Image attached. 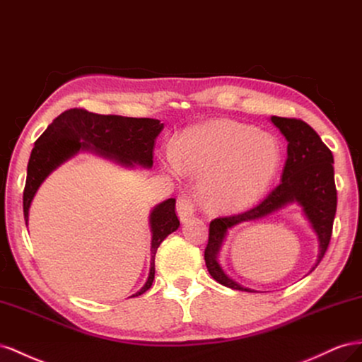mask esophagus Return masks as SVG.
Returning <instances> with one entry per match:
<instances>
[{
  "label": "esophagus",
  "mask_w": 362,
  "mask_h": 362,
  "mask_svg": "<svg viewBox=\"0 0 362 362\" xmlns=\"http://www.w3.org/2000/svg\"><path fill=\"white\" fill-rule=\"evenodd\" d=\"M192 214H194V204L191 199L187 197V195H180L177 199V215L180 216V220L182 221L188 220Z\"/></svg>",
  "instance_id": "34e87169"
}]
</instances>
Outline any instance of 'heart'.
<instances>
[{"label":"heart","mask_w":362,"mask_h":362,"mask_svg":"<svg viewBox=\"0 0 362 362\" xmlns=\"http://www.w3.org/2000/svg\"><path fill=\"white\" fill-rule=\"evenodd\" d=\"M282 159L270 133L230 119H215L182 133L165 162L174 173L202 175L199 191L212 209L230 212L255 203L270 187Z\"/></svg>","instance_id":"heart-1"}]
</instances>
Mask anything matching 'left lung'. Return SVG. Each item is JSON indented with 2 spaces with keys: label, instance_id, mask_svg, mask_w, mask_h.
Masks as SVG:
<instances>
[{
  "label": "left lung",
  "instance_id": "obj_1",
  "mask_svg": "<svg viewBox=\"0 0 362 362\" xmlns=\"http://www.w3.org/2000/svg\"><path fill=\"white\" fill-rule=\"evenodd\" d=\"M272 122L288 141V158L281 183L255 208L238 215L220 216L209 224V240L204 249L206 267L216 282L232 290L252 291L232 281L218 264V252L230 227L244 221L264 218L286 204L298 203L317 233L320 244L318 257L313 270L323 259L332 236L337 212L332 151L325 146L317 132L302 119L272 117Z\"/></svg>",
  "mask_w": 362,
  "mask_h": 362
}]
</instances>
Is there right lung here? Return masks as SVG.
Masks as SVG:
<instances>
[{"mask_svg":"<svg viewBox=\"0 0 362 362\" xmlns=\"http://www.w3.org/2000/svg\"><path fill=\"white\" fill-rule=\"evenodd\" d=\"M163 124L153 118H129L100 115L85 109H68L49 124L37 138L30 154L24 188V218L28 224V209L36 191L49 173L74 156L80 150H92L100 156L113 159L124 167H153L154 141ZM180 221L175 215V199L159 203L150 214L151 262L146 285L133 294L136 297L150 290L154 281V256L158 247L170 233L177 230Z\"/></svg>","mask_w":362,"mask_h":362,"instance_id":"1","label":"right lung"}]
</instances>
